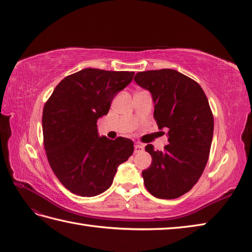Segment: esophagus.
I'll list each match as a JSON object with an SVG mask.
<instances>
[{"instance_id":"1","label":"esophagus","mask_w":252,"mask_h":252,"mask_svg":"<svg viewBox=\"0 0 252 252\" xmlns=\"http://www.w3.org/2000/svg\"><path fill=\"white\" fill-rule=\"evenodd\" d=\"M142 151H143V147L141 144H139V143L135 144V153H140V152H142Z\"/></svg>"}]
</instances>
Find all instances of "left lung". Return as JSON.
<instances>
[{"label": "left lung", "instance_id": "8db88e82", "mask_svg": "<svg viewBox=\"0 0 252 252\" xmlns=\"http://www.w3.org/2000/svg\"><path fill=\"white\" fill-rule=\"evenodd\" d=\"M133 80L152 94L158 129L168 128L164 151L145 147L152 163L142 171L144 186L158 198L180 197L196 184L208 161L214 136L208 99L198 83L172 69L138 72Z\"/></svg>", "mask_w": 252, "mask_h": 252}]
</instances>
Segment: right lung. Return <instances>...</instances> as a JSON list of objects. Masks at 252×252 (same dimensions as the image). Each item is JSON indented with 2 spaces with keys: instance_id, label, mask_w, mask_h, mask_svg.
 Here are the masks:
<instances>
[{
  "instance_id": "right-lung-1",
  "label": "right lung",
  "mask_w": 252,
  "mask_h": 252,
  "mask_svg": "<svg viewBox=\"0 0 252 252\" xmlns=\"http://www.w3.org/2000/svg\"><path fill=\"white\" fill-rule=\"evenodd\" d=\"M135 72L87 68L64 77L44 105L42 126L48 163L71 193L96 196L108 189L133 153L130 139L99 137L97 121Z\"/></svg>"
}]
</instances>
